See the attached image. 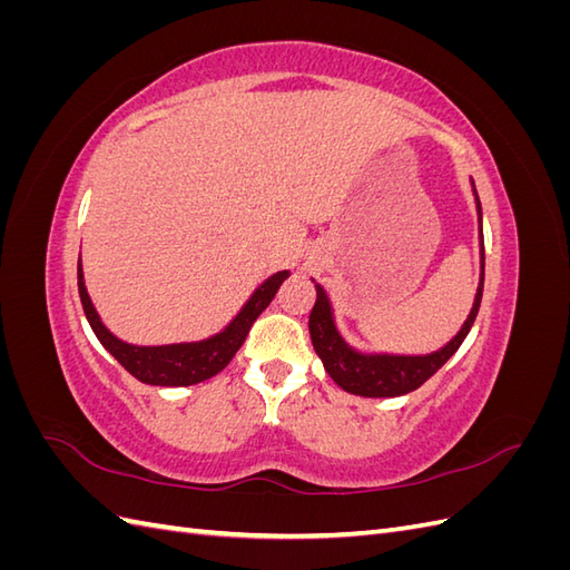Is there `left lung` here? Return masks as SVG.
<instances>
[{"instance_id":"1","label":"left lung","mask_w":570,"mask_h":570,"mask_svg":"<svg viewBox=\"0 0 570 570\" xmlns=\"http://www.w3.org/2000/svg\"><path fill=\"white\" fill-rule=\"evenodd\" d=\"M478 214L482 216L480 199H478ZM480 256H482V273H480V285H478V295L471 308V316L465 318L459 335L446 344V347L428 356L356 354L337 335L333 314H331V304H327L323 287L316 285V304L312 308V314H308V333H312V344L316 354L321 356L327 375H331L344 392H352L358 396H400V394L419 390L428 377H433L446 361L452 358V354L461 347V342L465 340V335H469L471 325L478 316L482 285H485V245H482V237H480Z\"/></svg>"}]
</instances>
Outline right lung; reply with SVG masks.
<instances>
[{
  "label": "right lung",
  "instance_id": "obj_1",
  "mask_svg": "<svg viewBox=\"0 0 570 570\" xmlns=\"http://www.w3.org/2000/svg\"><path fill=\"white\" fill-rule=\"evenodd\" d=\"M287 271L275 273L262 287H258L252 299L245 304L243 312L235 316V321L212 340L195 342V344H168V347H132V344L120 342L114 337L105 323L99 321L95 306L88 297V289L82 283V268L78 262V292L97 340L105 344L109 354L124 366L130 375H135L140 383L147 385H161V387H185L209 381L216 373H220L230 364V358L243 347L247 340L249 327L258 318V314L273 302L275 292L287 281Z\"/></svg>",
  "mask_w": 570,
  "mask_h": 570
}]
</instances>
